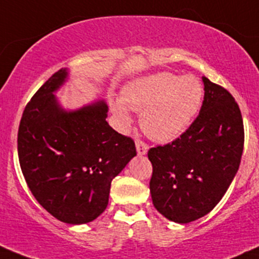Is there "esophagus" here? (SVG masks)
Returning a JSON list of instances; mask_svg holds the SVG:
<instances>
[{
    "instance_id": "esophagus-1",
    "label": "esophagus",
    "mask_w": 259,
    "mask_h": 259,
    "mask_svg": "<svg viewBox=\"0 0 259 259\" xmlns=\"http://www.w3.org/2000/svg\"><path fill=\"white\" fill-rule=\"evenodd\" d=\"M135 145H137L138 154H139V155H145L146 151H148L149 149L148 144L143 142V140H137V142H135Z\"/></svg>"
}]
</instances>
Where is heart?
<instances>
[{"label":"heart","mask_w":259,"mask_h":259,"mask_svg":"<svg viewBox=\"0 0 259 259\" xmlns=\"http://www.w3.org/2000/svg\"><path fill=\"white\" fill-rule=\"evenodd\" d=\"M203 98L204 88L197 77L159 72L129 83L124 90V101H115L114 110L124 124L132 120L129 108L143 111L140 125L145 134L165 143L189 127L199 113Z\"/></svg>","instance_id":"1"}]
</instances>
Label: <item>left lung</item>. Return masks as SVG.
I'll return each mask as SVG.
<instances>
[{"instance_id": "1", "label": "left lung", "mask_w": 259, "mask_h": 259, "mask_svg": "<svg viewBox=\"0 0 259 259\" xmlns=\"http://www.w3.org/2000/svg\"><path fill=\"white\" fill-rule=\"evenodd\" d=\"M204 100L197 119L165 145L149 149L154 207L169 221L202 218L226 194L238 171L244 129L229 91L203 76Z\"/></svg>"}]
</instances>
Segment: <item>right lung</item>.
Returning <instances> with one entry per match:
<instances>
[{
	"mask_svg": "<svg viewBox=\"0 0 259 259\" xmlns=\"http://www.w3.org/2000/svg\"><path fill=\"white\" fill-rule=\"evenodd\" d=\"M61 69L36 91L23 110L18 160L31 193L64 223L98 218L109 203L111 180L137 155L132 138L106 121L104 100L66 111L55 91L66 81Z\"/></svg>",
	"mask_w": 259,
	"mask_h": 259,
	"instance_id": "add662e5",
	"label": "right lung"
}]
</instances>
